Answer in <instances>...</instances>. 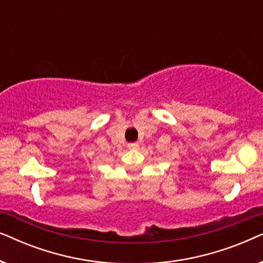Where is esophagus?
Masks as SVG:
<instances>
[{"label":"esophagus","mask_w":263,"mask_h":263,"mask_svg":"<svg viewBox=\"0 0 263 263\" xmlns=\"http://www.w3.org/2000/svg\"><path fill=\"white\" fill-rule=\"evenodd\" d=\"M128 148H130V149H138V148H139V143H138V142H130V143H128Z\"/></svg>","instance_id":"esophagus-1"}]
</instances>
